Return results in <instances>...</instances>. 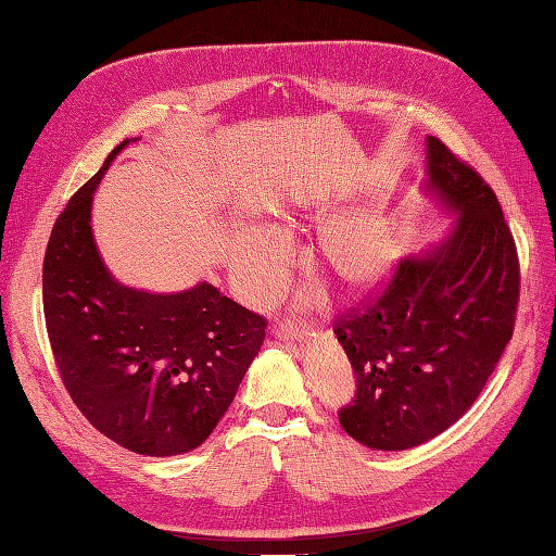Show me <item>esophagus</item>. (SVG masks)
<instances>
[{
	"instance_id": "34e87169",
	"label": "esophagus",
	"mask_w": 556,
	"mask_h": 556,
	"mask_svg": "<svg viewBox=\"0 0 556 556\" xmlns=\"http://www.w3.org/2000/svg\"><path fill=\"white\" fill-rule=\"evenodd\" d=\"M274 333L278 336L280 341H306L308 339V331H304L301 327H296L294 323H278L276 327H274Z\"/></svg>"
}]
</instances>
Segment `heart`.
<instances>
[{"label":"heart","instance_id":"1","mask_svg":"<svg viewBox=\"0 0 556 556\" xmlns=\"http://www.w3.org/2000/svg\"><path fill=\"white\" fill-rule=\"evenodd\" d=\"M290 229L301 217H290ZM399 257L392 223L380 213H350L331 220L315 245V264L345 292L376 288L390 276ZM292 264V250L280 233L245 227L231 243V274L248 296L274 294Z\"/></svg>","mask_w":556,"mask_h":556}]
</instances>
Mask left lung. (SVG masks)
Wrapping results in <instances>:
<instances>
[{"label":"left lung","instance_id":"obj_1","mask_svg":"<svg viewBox=\"0 0 556 556\" xmlns=\"http://www.w3.org/2000/svg\"><path fill=\"white\" fill-rule=\"evenodd\" d=\"M427 176L429 192L459 215L450 237L399 262L374 301L333 319L357 376L339 422L374 450L422 445L457 422L515 329L519 260L494 190L435 137Z\"/></svg>","mask_w":556,"mask_h":556}]
</instances>
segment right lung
I'll use <instances>...</instances> for the list:
<instances>
[{"label":"right lung","mask_w":556,"mask_h":556,"mask_svg":"<svg viewBox=\"0 0 556 556\" xmlns=\"http://www.w3.org/2000/svg\"><path fill=\"white\" fill-rule=\"evenodd\" d=\"M123 141L72 197L43 257V315L60 378L106 439L146 457L204 443L264 343L266 317L208 282L153 294L117 282L90 227L92 194Z\"/></svg>","instance_id":"right-lung-1"}]
</instances>
